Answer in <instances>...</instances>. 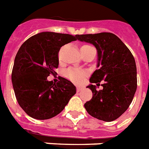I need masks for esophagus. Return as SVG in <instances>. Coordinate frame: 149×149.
<instances>
[{"mask_svg": "<svg viewBox=\"0 0 149 149\" xmlns=\"http://www.w3.org/2000/svg\"><path fill=\"white\" fill-rule=\"evenodd\" d=\"M81 89H82V87H77V91L78 92L81 91Z\"/></svg>", "mask_w": 149, "mask_h": 149, "instance_id": "1", "label": "esophagus"}]
</instances>
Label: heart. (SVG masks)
Segmentation results:
<instances>
[{
    "label": "heart",
    "instance_id": "obj_1",
    "mask_svg": "<svg viewBox=\"0 0 149 149\" xmlns=\"http://www.w3.org/2000/svg\"><path fill=\"white\" fill-rule=\"evenodd\" d=\"M90 46H88V45H84V46H82L81 48H84V47H88ZM66 75L67 77L73 82H76V83H79L80 82L82 79H83L84 73L81 72L80 71H75V70H69V71L66 72Z\"/></svg>",
    "mask_w": 149,
    "mask_h": 149
}]
</instances>
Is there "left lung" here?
Segmentation results:
<instances>
[{
    "mask_svg": "<svg viewBox=\"0 0 149 149\" xmlns=\"http://www.w3.org/2000/svg\"><path fill=\"white\" fill-rule=\"evenodd\" d=\"M77 39L97 49V68L90 78L92 98L84 103L90 115L104 122L119 118L130 107L136 90V67L133 54L118 36L109 32L77 35ZM102 80L104 88L97 91Z\"/></svg>",
    "mask_w": 149,
    "mask_h": 149,
    "instance_id": "8db88e82",
    "label": "left lung"
}]
</instances>
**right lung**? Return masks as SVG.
Wrapping results in <instances>:
<instances>
[{
	"instance_id": "add662e5",
	"label": "right lung",
	"mask_w": 149,
	"mask_h": 149,
	"mask_svg": "<svg viewBox=\"0 0 149 149\" xmlns=\"http://www.w3.org/2000/svg\"><path fill=\"white\" fill-rule=\"evenodd\" d=\"M77 40L76 35L44 31L24 42L16 54L12 82L19 105L30 117L51 118L63 111L76 94V87L65 78L48 81L58 67L61 47Z\"/></svg>"
}]
</instances>
